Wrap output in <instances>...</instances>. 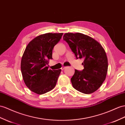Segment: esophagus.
Segmentation results:
<instances>
[{"label":"esophagus","instance_id":"34e87169","mask_svg":"<svg viewBox=\"0 0 125 125\" xmlns=\"http://www.w3.org/2000/svg\"><path fill=\"white\" fill-rule=\"evenodd\" d=\"M66 68V67H65V66H62V68H61V69L62 70H64Z\"/></svg>","mask_w":125,"mask_h":125}]
</instances>
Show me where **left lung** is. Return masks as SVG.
<instances>
[{
    "mask_svg": "<svg viewBox=\"0 0 125 125\" xmlns=\"http://www.w3.org/2000/svg\"><path fill=\"white\" fill-rule=\"evenodd\" d=\"M76 59H82V71L75 70L71 79L73 87L85 94L93 93L100 87L108 71V59L101 45L88 35L76 33L63 36Z\"/></svg>",
    "mask_w": 125,
    "mask_h": 125,
    "instance_id": "left-lung-1",
    "label": "left lung"
}]
</instances>
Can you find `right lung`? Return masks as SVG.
<instances>
[{
	"label": "right lung",
	"instance_id": "right-lung-1",
	"mask_svg": "<svg viewBox=\"0 0 125 125\" xmlns=\"http://www.w3.org/2000/svg\"><path fill=\"white\" fill-rule=\"evenodd\" d=\"M63 33H46L39 35L28 43L21 61V72L28 89L42 94L55 87L61 70H49V61L52 59L54 46Z\"/></svg>",
	"mask_w": 125,
	"mask_h": 125
}]
</instances>
